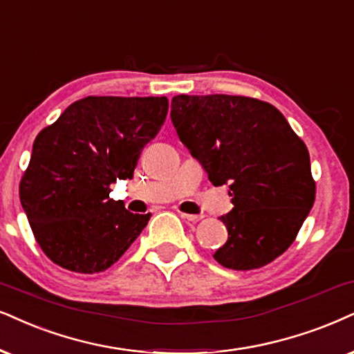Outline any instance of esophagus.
Instances as JSON below:
<instances>
[{
    "label": "esophagus",
    "mask_w": 354,
    "mask_h": 354,
    "mask_svg": "<svg viewBox=\"0 0 354 354\" xmlns=\"http://www.w3.org/2000/svg\"><path fill=\"white\" fill-rule=\"evenodd\" d=\"M181 216V218H185V221H187V222H199L201 218H203V216H196V214H185V212H181L180 214Z\"/></svg>",
    "instance_id": "1"
}]
</instances>
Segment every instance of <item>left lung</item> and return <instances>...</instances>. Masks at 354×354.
I'll list each match as a JSON object with an SVG mask.
<instances>
[{
  "instance_id": "obj_1",
  "label": "left lung",
  "mask_w": 354,
  "mask_h": 354,
  "mask_svg": "<svg viewBox=\"0 0 354 354\" xmlns=\"http://www.w3.org/2000/svg\"><path fill=\"white\" fill-rule=\"evenodd\" d=\"M171 122L209 181L229 186V240L214 258L247 271L283 254L315 201L308 150L284 115L253 97L178 95Z\"/></svg>"
}]
</instances>
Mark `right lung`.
I'll list each match as a JSON object with an SVG mask.
<instances>
[{
	"instance_id": "1",
	"label": "right lung",
	"mask_w": 354,
	"mask_h": 354,
	"mask_svg": "<svg viewBox=\"0 0 354 354\" xmlns=\"http://www.w3.org/2000/svg\"><path fill=\"white\" fill-rule=\"evenodd\" d=\"M167 114L165 96H88L35 137L19 199L53 263L84 274L104 271L145 229L151 214L129 212L109 198V186L132 180Z\"/></svg>"
}]
</instances>
